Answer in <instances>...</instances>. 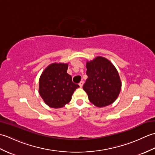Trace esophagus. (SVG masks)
Returning <instances> with one entry per match:
<instances>
[{
  "instance_id": "obj_1",
  "label": "esophagus",
  "mask_w": 155,
  "mask_h": 155,
  "mask_svg": "<svg viewBox=\"0 0 155 155\" xmlns=\"http://www.w3.org/2000/svg\"><path fill=\"white\" fill-rule=\"evenodd\" d=\"M83 84H84V81H81L80 82V83H79V86H80L81 88L83 87Z\"/></svg>"
}]
</instances>
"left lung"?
<instances>
[{
    "label": "left lung",
    "instance_id": "1",
    "mask_svg": "<svg viewBox=\"0 0 155 155\" xmlns=\"http://www.w3.org/2000/svg\"><path fill=\"white\" fill-rule=\"evenodd\" d=\"M86 66L88 78L83 88L91 103L98 107L113 103L121 89L117 68L110 61L102 57L87 61Z\"/></svg>",
    "mask_w": 155,
    "mask_h": 155
}]
</instances>
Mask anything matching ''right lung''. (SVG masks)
I'll return each mask as SVG.
<instances>
[{
    "label": "right lung",
    "mask_w": 155,
    "mask_h": 155,
    "mask_svg": "<svg viewBox=\"0 0 155 155\" xmlns=\"http://www.w3.org/2000/svg\"><path fill=\"white\" fill-rule=\"evenodd\" d=\"M67 63H52L45 69L39 79V94L51 108H62L71 101L79 85L72 83L67 71Z\"/></svg>",
    "instance_id": "obj_1"
}]
</instances>
